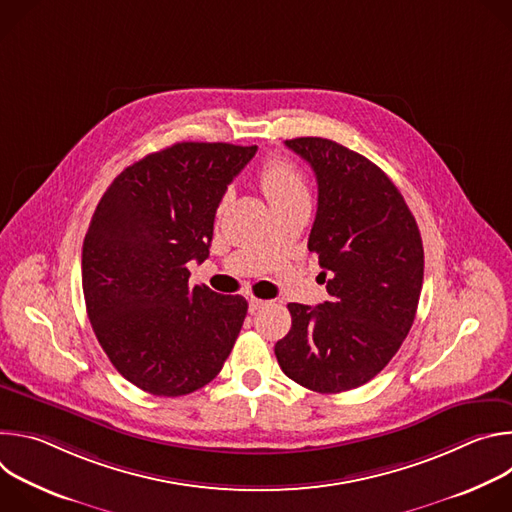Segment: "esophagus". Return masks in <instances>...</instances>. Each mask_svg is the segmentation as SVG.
Segmentation results:
<instances>
[{
	"label": "esophagus",
	"instance_id": "obj_1",
	"mask_svg": "<svg viewBox=\"0 0 512 512\" xmlns=\"http://www.w3.org/2000/svg\"><path fill=\"white\" fill-rule=\"evenodd\" d=\"M265 306H269V302H265V300H257V298H251L249 300V310L255 314V312H259V310H263Z\"/></svg>",
	"mask_w": 512,
	"mask_h": 512
}]
</instances>
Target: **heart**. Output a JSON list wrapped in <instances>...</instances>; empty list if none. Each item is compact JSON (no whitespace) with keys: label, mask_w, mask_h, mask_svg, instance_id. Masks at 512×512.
I'll list each match as a JSON object with an SVG mask.
<instances>
[{"label":"heart","mask_w":512,"mask_h":512,"mask_svg":"<svg viewBox=\"0 0 512 512\" xmlns=\"http://www.w3.org/2000/svg\"><path fill=\"white\" fill-rule=\"evenodd\" d=\"M259 184L269 204L308 198V184L304 174L285 158H269L259 170Z\"/></svg>","instance_id":"b5f03b06"}]
</instances>
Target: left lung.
I'll use <instances>...</instances> for the list:
<instances>
[{
    "mask_svg": "<svg viewBox=\"0 0 512 512\" xmlns=\"http://www.w3.org/2000/svg\"><path fill=\"white\" fill-rule=\"evenodd\" d=\"M318 182L308 249L330 302L287 304L291 328L277 340L281 371L316 393H342L377 377L415 320L423 243L391 178L371 160L324 137L285 141Z\"/></svg>",
    "mask_w": 512,
    "mask_h": 512,
    "instance_id": "obj_1",
    "label": "left lung"
}]
</instances>
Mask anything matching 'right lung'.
<instances>
[{
    "mask_svg": "<svg viewBox=\"0 0 512 512\" xmlns=\"http://www.w3.org/2000/svg\"><path fill=\"white\" fill-rule=\"evenodd\" d=\"M257 145L182 141L125 168L83 243V294L113 367L156 397H180L221 373L247 316L243 296L188 285L208 257L214 214Z\"/></svg>",
    "mask_w": 512,
    "mask_h": 512,
    "instance_id": "right-lung-1",
    "label": "right lung"
}]
</instances>
